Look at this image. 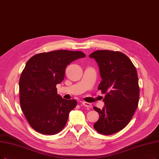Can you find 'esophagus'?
I'll return each mask as SVG.
<instances>
[{"mask_svg":"<svg viewBox=\"0 0 159 159\" xmlns=\"http://www.w3.org/2000/svg\"><path fill=\"white\" fill-rule=\"evenodd\" d=\"M82 104H83L84 106H85L87 107H92L91 104L87 102H82Z\"/></svg>","mask_w":159,"mask_h":159,"instance_id":"34e87169","label":"esophagus"}]
</instances>
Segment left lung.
<instances>
[{
  "label": "left lung",
  "mask_w": 159,
  "mask_h": 159,
  "mask_svg": "<svg viewBox=\"0 0 159 159\" xmlns=\"http://www.w3.org/2000/svg\"><path fill=\"white\" fill-rule=\"evenodd\" d=\"M97 61L102 81L98 89L105 94V105L100 110L93 107L99 119L93 127L104 135L121 130L134 116L139 102L138 78L136 67L124 53L98 50L89 55Z\"/></svg>",
  "instance_id": "obj_1"
}]
</instances>
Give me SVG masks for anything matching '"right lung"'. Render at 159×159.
Masks as SVG:
<instances>
[{"label":"right lung","instance_id":"obj_1","mask_svg":"<svg viewBox=\"0 0 159 159\" xmlns=\"http://www.w3.org/2000/svg\"><path fill=\"white\" fill-rule=\"evenodd\" d=\"M85 57L78 51L56 50L36 54L27 62L19 82L20 100L25 117L36 131L53 135L65 127L77 101L62 98L56 85L64 80L68 65Z\"/></svg>","mask_w":159,"mask_h":159}]
</instances>
